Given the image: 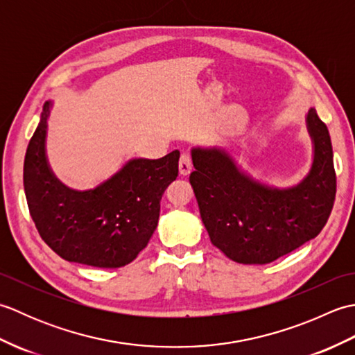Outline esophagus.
Here are the masks:
<instances>
[{"label": "esophagus", "mask_w": 355, "mask_h": 355, "mask_svg": "<svg viewBox=\"0 0 355 355\" xmlns=\"http://www.w3.org/2000/svg\"><path fill=\"white\" fill-rule=\"evenodd\" d=\"M178 171L182 175H189L192 171V160L189 154H182L180 157V163H178Z\"/></svg>", "instance_id": "34e87169"}]
</instances>
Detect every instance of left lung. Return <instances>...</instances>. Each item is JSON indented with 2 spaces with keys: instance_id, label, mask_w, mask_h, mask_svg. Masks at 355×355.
<instances>
[{
  "instance_id": "8db88e82",
  "label": "left lung",
  "mask_w": 355,
  "mask_h": 355,
  "mask_svg": "<svg viewBox=\"0 0 355 355\" xmlns=\"http://www.w3.org/2000/svg\"><path fill=\"white\" fill-rule=\"evenodd\" d=\"M313 162L297 184L276 187L253 178L220 146H193L189 182L215 247L239 263H268L319 235L336 198L333 146L311 107L305 116Z\"/></svg>"
}]
</instances>
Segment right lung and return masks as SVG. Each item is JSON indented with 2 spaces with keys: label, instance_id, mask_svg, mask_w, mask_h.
I'll return each instance as SVG.
<instances>
[{
  "label": "right lung",
  "instance_id": "right-lung-1",
  "mask_svg": "<svg viewBox=\"0 0 355 355\" xmlns=\"http://www.w3.org/2000/svg\"><path fill=\"white\" fill-rule=\"evenodd\" d=\"M51 102L24 158V191L37 232L70 262L119 268L132 262L157 229L160 200L178 175V150L157 160L131 158L93 189H71L51 171L47 149Z\"/></svg>",
  "mask_w": 355,
  "mask_h": 355
}]
</instances>
